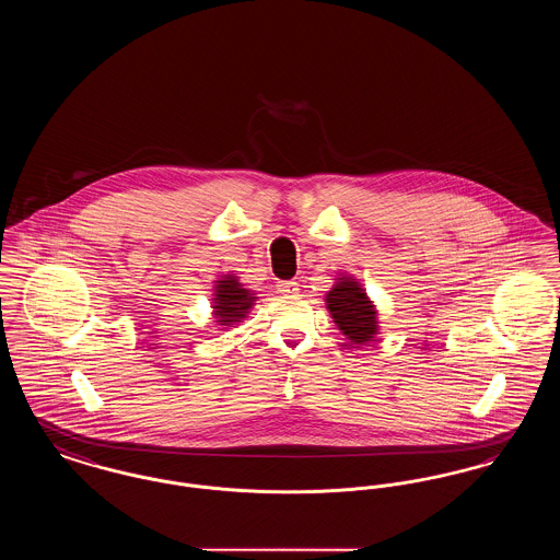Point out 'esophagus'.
<instances>
[{
    "label": "esophagus",
    "instance_id": "1",
    "mask_svg": "<svg viewBox=\"0 0 560 560\" xmlns=\"http://www.w3.org/2000/svg\"><path fill=\"white\" fill-rule=\"evenodd\" d=\"M277 292L285 293V295L298 293V283L295 281H279L277 283Z\"/></svg>",
    "mask_w": 560,
    "mask_h": 560
}]
</instances>
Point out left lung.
<instances>
[{
    "label": "left lung",
    "mask_w": 560,
    "mask_h": 560,
    "mask_svg": "<svg viewBox=\"0 0 560 560\" xmlns=\"http://www.w3.org/2000/svg\"><path fill=\"white\" fill-rule=\"evenodd\" d=\"M325 300L336 325L354 345L370 342L377 334L375 308L354 279L342 277Z\"/></svg>",
    "instance_id": "obj_1"
}]
</instances>
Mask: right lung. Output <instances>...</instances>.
<instances>
[{"label": "right lung", "mask_w": 560, "mask_h": 560, "mask_svg": "<svg viewBox=\"0 0 560 560\" xmlns=\"http://www.w3.org/2000/svg\"><path fill=\"white\" fill-rule=\"evenodd\" d=\"M254 304V293L245 290L235 277H224L215 281V298H213V315L220 325H231L245 317V313Z\"/></svg>", "instance_id": "add662e5"}]
</instances>
